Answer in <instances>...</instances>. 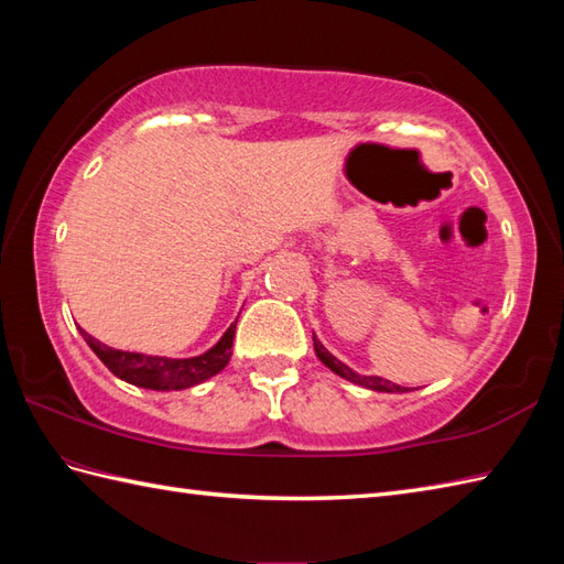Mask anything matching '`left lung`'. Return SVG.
<instances>
[{
  "label": "left lung",
  "mask_w": 564,
  "mask_h": 564,
  "mask_svg": "<svg viewBox=\"0 0 564 564\" xmlns=\"http://www.w3.org/2000/svg\"><path fill=\"white\" fill-rule=\"evenodd\" d=\"M313 341H315V351H317V356H319V361L325 364L329 370H334V373H337V376L356 382V386H364V388H368V390H378V392H406V390H402L400 386H394V382H390V380H386V378H378V376H358V373H354V370H351L349 366L341 364L339 358H334V356L325 349V346L319 344V339L313 337Z\"/></svg>",
  "instance_id": "obj_1"
}]
</instances>
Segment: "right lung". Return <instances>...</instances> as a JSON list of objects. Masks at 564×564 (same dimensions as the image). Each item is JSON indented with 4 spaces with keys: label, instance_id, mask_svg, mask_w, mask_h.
<instances>
[{
    "label": "right lung",
    "instance_id": "right-lung-1",
    "mask_svg": "<svg viewBox=\"0 0 564 564\" xmlns=\"http://www.w3.org/2000/svg\"><path fill=\"white\" fill-rule=\"evenodd\" d=\"M237 322L230 325L223 334V339L208 349L206 354L194 356V358H164V356H145V354H133V351H118L111 346L101 344L94 339L91 334L84 329L82 337L91 346V351L97 354L104 366L111 370L113 376L130 382V386L148 388V390H184L191 386H198V382L213 378L215 373L227 366L232 356V339H235Z\"/></svg>",
    "mask_w": 564,
    "mask_h": 564
}]
</instances>
